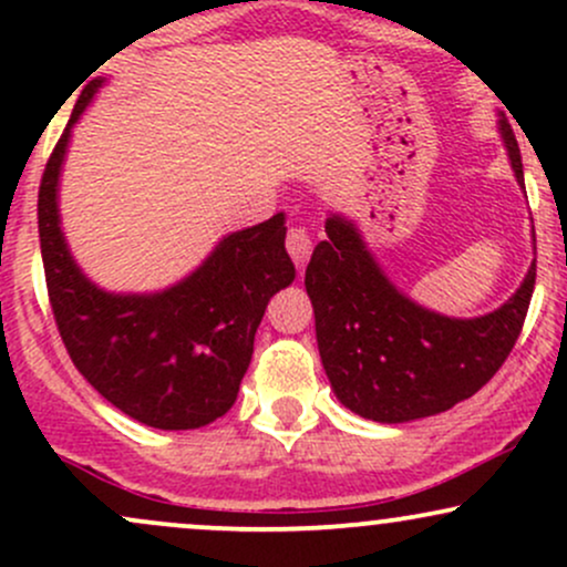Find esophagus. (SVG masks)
I'll return each instance as SVG.
<instances>
[{
  "label": "esophagus",
  "mask_w": 567,
  "mask_h": 567,
  "mask_svg": "<svg viewBox=\"0 0 567 567\" xmlns=\"http://www.w3.org/2000/svg\"><path fill=\"white\" fill-rule=\"evenodd\" d=\"M285 247H288L290 258L296 261L298 269H303L306 261L311 258V250H315V239L306 226H290L288 237H285Z\"/></svg>",
  "instance_id": "1"
}]
</instances>
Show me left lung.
Returning a JSON list of instances; mask_svg holds the SVG:
<instances>
[{
    "label": "left lung",
    "instance_id": "1",
    "mask_svg": "<svg viewBox=\"0 0 567 567\" xmlns=\"http://www.w3.org/2000/svg\"><path fill=\"white\" fill-rule=\"evenodd\" d=\"M514 175L523 159L512 125L501 120ZM328 239L306 266L315 306L317 347L336 396L379 424L426 419L477 394L523 333L536 264L501 309L477 320H451L421 309L381 275L360 234L343 218H328Z\"/></svg>",
    "mask_w": 567,
    "mask_h": 567
}]
</instances>
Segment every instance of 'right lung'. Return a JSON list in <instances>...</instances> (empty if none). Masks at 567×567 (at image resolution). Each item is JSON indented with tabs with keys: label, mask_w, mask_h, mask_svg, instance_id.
<instances>
[{
	"label": "right lung",
	"mask_w": 567,
	"mask_h": 567,
	"mask_svg": "<svg viewBox=\"0 0 567 567\" xmlns=\"http://www.w3.org/2000/svg\"><path fill=\"white\" fill-rule=\"evenodd\" d=\"M101 82L76 97L39 184V243L58 333L90 386L130 419L154 429L207 426L237 400L269 298L296 279L285 250V213L229 234L171 290H97L71 261L55 199L71 125Z\"/></svg>",
	"instance_id": "right-lung-1"
}]
</instances>
